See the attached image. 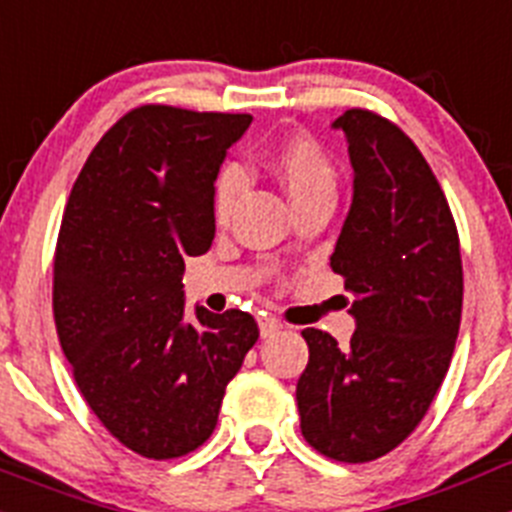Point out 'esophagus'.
Returning a JSON list of instances; mask_svg holds the SVG:
<instances>
[{
  "label": "esophagus",
  "mask_w": 512,
  "mask_h": 512,
  "mask_svg": "<svg viewBox=\"0 0 512 512\" xmlns=\"http://www.w3.org/2000/svg\"><path fill=\"white\" fill-rule=\"evenodd\" d=\"M259 328H261V336L271 338V336H274V333H279V330H282V323H279L277 318H271V315H266V318L259 320Z\"/></svg>",
  "instance_id": "1"
}]
</instances>
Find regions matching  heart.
<instances>
[{
	"mask_svg": "<svg viewBox=\"0 0 512 512\" xmlns=\"http://www.w3.org/2000/svg\"><path fill=\"white\" fill-rule=\"evenodd\" d=\"M269 166L284 184L295 207L318 197H336V169L318 140L307 133H292L282 138L269 153ZM243 189L241 169L228 166L215 179L212 212L217 223L228 220L235 200Z\"/></svg>",
	"mask_w": 512,
	"mask_h": 512,
	"instance_id": "obj_1",
	"label": "heart"
}]
</instances>
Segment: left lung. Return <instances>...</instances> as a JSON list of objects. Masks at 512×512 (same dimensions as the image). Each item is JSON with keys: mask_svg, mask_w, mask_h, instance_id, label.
<instances>
[{"mask_svg": "<svg viewBox=\"0 0 512 512\" xmlns=\"http://www.w3.org/2000/svg\"><path fill=\"white\" fill-rule=\"evenodd\" d=\"M354 200L330 266L354 292L346 348L305 328L300 428L328 459L364 464L418 428L449 372L461 323L459 233L446 194L413 140L369 110H346Z\"/></svg>", "mask_w": 512, "mask_h": 512, "instance_id": "1", "label": "left lung"}]
</instances>
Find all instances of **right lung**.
Wrapping results in <instances>:
<instances>
[{"mask_svg":"<svg viewBox=\"0 0 512 512\" xmlns=\"http://www.w3.org/2000/svg\"><path fill=\"white\" fill-rule=\"evenodd\" d=\"M251 115L143 104L76 176L53 259L58 341L92 413L122 446L176 459L212 436L259 325L184 315V256L215 238V179Z\"/></svg>","mask_w":512,"mask_h":512,"instance_id":"add662e5","label":"right lung"}]
</instances>
